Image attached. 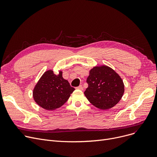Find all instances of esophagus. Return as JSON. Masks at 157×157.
<instances>
[{"label":"esophagus","mask_w":157,"mask_h":157,"mask_svg":"<svg viewBox=\"0 0 157 157\" xmlns=\"http://www.w3.org/2000/svg\"><path fill=\"white\" fill-rule=\"evenodd\" d=\"M76 88L78 89V90H83V86H82V85H79V86L76 87Z\"/></svg>","instance_id":"1"}]
</instances>
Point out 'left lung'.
<instances>
[{
  "label": "left lung",
  "mask_w": 157,
  "mask_h": 157,
  "mask_svg": "<svg viewBox=\"0 0 157 157\" xmlns=\"http://www.w3.org/2000/svg\"><path fill=\"white\" fill-rule=\"evenodd\" d=\"M88 85L84 94L96 108L106 110L117 104L124 93V84L118 74L106 65L96 66L90 71Z\"/></svg>",
  "instance_id": "1"
}]
</instances>
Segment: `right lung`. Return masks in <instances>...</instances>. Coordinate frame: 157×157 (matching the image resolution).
I'll return each instance as SVG.
<instances>
[{
  "instance_id": "1",
  "label": "right lung",
  "mask_w": 157,
  "mask_h": 157,
  "mask_svg": "<svg viewBox=\"0 0 157 157\" xmlns=\"http://www.w3.org/2000/svg\"><path fill=\"white\" fill-rule=\"evenodd\" d=\"M75 90L62 77V72L56 75L52 70L46 71L33 90L35 102L46 110L59 108L69 99Z\"/></svg>"
}]
</instances>
